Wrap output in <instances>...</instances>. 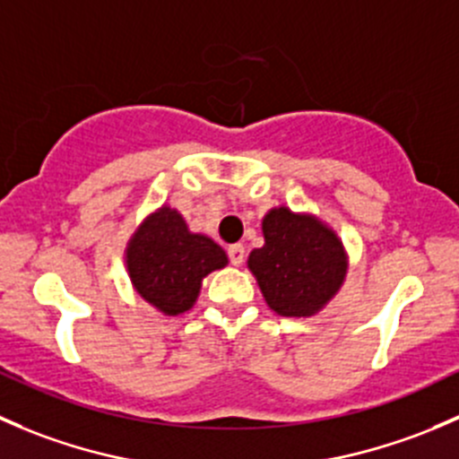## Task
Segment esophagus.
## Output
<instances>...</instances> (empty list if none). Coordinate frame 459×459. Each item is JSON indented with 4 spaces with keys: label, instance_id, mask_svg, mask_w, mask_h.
I'll list each match as a JSON object with an SVG mask.
<instances>
[{
    "label": "esophagus",
    "instance_id": "34e87169",
    "mask_svg": "<svg viewBox=\"0 0 459 459\" xmlns=\"http://www.w3.org/2000/svg\"><path fill=\"white\" fill-rule=\"evenodd\" d=\"M229 259H230V264H233V266H239V264L244 262V247L242 244H233V247H229Z\"/></svg>",
    "mask_w": 459,
    "mask_h": 459
}]
</instances>
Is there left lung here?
Listing matches in <instances>:
<instances>
[{
    "label": "left lung",
    "instance_id": "left-lung-1",
    "mask_svg": "<svg viewBox=\"0 0 459 459\" xmlns=\"http://www.w3.org/2000/svg\"><path fill=\"white\" fill-rule=\"evenodd\" d=\"M264 247L248 255L268 307L281 317H311L344 284L346 251L335 230L308 212L271 208L262 220Z\"/></svg>",
    "mask_w": 459,
    "mask_h": 459
}]
</instances>
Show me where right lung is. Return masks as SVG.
Listing matches in <instances>:
<instances>
[{"label": "right lung", "mask_w": 459, "mask_h": 459, "mask_svg": "<svg viewBox=\"0 0 459 459\" xmlns=\"http://www.w3.org/2000/svg\"><path fill=\"white\" fill-rule=\"evenodd\" d=\"M226 264L224 248L206 235L191 233L170 206L151 212L126 247L133 286L164 316H182L193 308L204 277Z\"/></svg>", "instance_id": "obj_1"}]
</instances>
